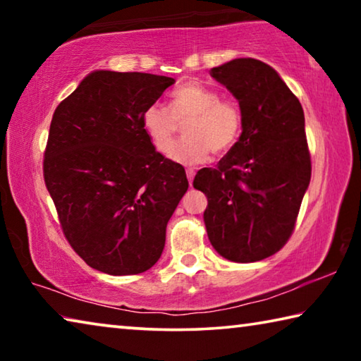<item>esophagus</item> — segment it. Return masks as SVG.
<instances>
[{
	"mask_svg": "<svg viewBox=\"0 0 361 361\" xmlns=\"http://www.w3.org/2000/svg\"><path fill=\"white\" fill-rule=\"evenodd\" d=\"M194 175H195V170H194V169H186V176H188V181H189V185H192Z\"/></svg>",
	"mask_w": 361,
	"mask_h": 361,
	"instance_id": "obj_1",
	"label": "esophagus"
}]
</instances>
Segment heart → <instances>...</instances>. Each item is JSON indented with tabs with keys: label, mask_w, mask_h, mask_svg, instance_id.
I'll use <instances>...</instances> for the list:
<instances>
[{
	"label": "heart",
	"mask_w": 361,
	"mask_h": 361,
	"mask_svg": "<svg viewBox=\"0 0 361 361\" xmlns=\"http://www.w3.org/2000/svg\"><path fill=\"white\" fill-rule=\"evenodd\" d=\"M186 123L187 138L169 152L175 162L194 166L213 154H226L234 148L243 126L240 105L229 97H219L216 90L197 82H185L176 87L170 108L154 103L143 114V127L159 152H167Z\"/></svg>",
	"instance_id": "b5f03b06"
}]
</instances>
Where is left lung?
I'll return each instance as SVG.
<instances>
[{
	"label": "left lung",
	"instance_id": "obj_1",
	"mask_svg": "<svg viewBox=\"0 0 361 361\" xmlns=\"http://www.w3.org/2000/svg\"><path fill=\"white\" fill-rule=\"evenodd\" d=\"M239 100L242 135L216 169H200L194 188L213 248L234 262H255L282 248L295 231L312 164L304 111L277 71L256 59L210 70Z\"/></svg>",
	"mask_w": 361,
	"mask_h": 361
}]
</instances>
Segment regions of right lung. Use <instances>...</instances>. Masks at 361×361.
Here are the masks:
<instances>
[{"instance_id":"add662e5","label":"right lung","mask_w":361,"mask_h":361,"mask_svg":"<svg viewBox=\"0 0 361 361\" xmlns=\"http://www.w3.org/2000/svg\"><path fill=\"white\" fill-rule=\"evenodd\" d=\"M173 78L94 71L52 116L44 183L71 248L97 271L135 276L161 258L188 191L185 167L156 151L143 114Z\"/></svg>"}]
</instances>
